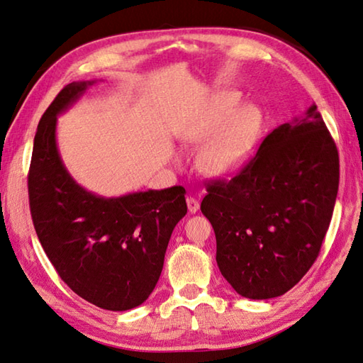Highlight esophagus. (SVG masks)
<instances>
[{
	"instance_id": "obj_1",
	"label": "esophagus",
	"mask_w": 363,
	"mask_h": 363,
	"mask_svg": "<svg viewBox=\"0 0 363 363\" xmlns=\"http://www.w3.org/2000/svg\"><path fill=\"white\" fill-rule=\"evenodd\" d=\"M186 203H188L189 213H197L199 211V206H201V203H199V201H196L194 197H188L186 199Z\"/></svg>"
}]
</instances>
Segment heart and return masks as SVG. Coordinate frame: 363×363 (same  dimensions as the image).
I'll return each instance as SVG.
<instances>
[{"instance_id":"1","label":"heart","mask_w":363,"mask_h":363,"mask_svg":"<svg viewBox=\"0 0 363 363\" xmlns=\"http://www.w3.org/2000/svg\"><path fill=\"white\" fill-rule=\"evenodd\" d=\"M240 103L235 92H219L211 99L205 116L184 131L189 145H203L197 155L199 171L210 177L230 175L242 166L257 140L262 113L254 105Z\"/></svg>"}]
</instances>
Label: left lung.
I'll list each match as a JSON object with an SVG mask.
<instances>
[{
	"mask_svg": "<svg viewBox=\"0 0 363 363\" xmlns=\"http://www.w3.org/2000/svg\"><path fill=\"white\" fill-rule=\"evenodd\" d=\"M337 145L316 105L272 130L241 171L206 184L201 210L216 235V262L249 299L282 296L320 254L334 213Z\"/></svg>",
	"mask_w": 363,
	"mask_h": 363,
	"instance_id": "left-lung-1",
	"label": "left lung"
}]
</instances>
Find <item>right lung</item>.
<instances>
[{"label": "right lung", "mask_w": 363, "mask_h": 363, "mask_svg": "<svg viewBox=\"0 0 363 363\" xmlns=\"http://www.w3.org/2000/svg\"><path fill=\"white\" fill-rule=\"evenodd\" d=\"M92 84H67L43 113L28 174L29 208L59 277L91 304L123 312L143 304L157 285L174 227L188 211L186 191L106 199L72 179L57 150L56 122Z\"/></svg>", "instance_id": "right-lung-1"}]
</instances>
